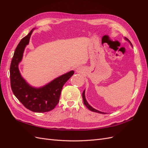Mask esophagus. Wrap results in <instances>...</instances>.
Wrapping results in <instances>:
<instances>
[{
	"instance_id": "34e87169",
	"label": "esophagus",
	"mask_w": 148,
	"mask_h": 148,
	"mask_svg": "<svg viewBox=\"0 0 148 148\" xmlns=\"http://www.w3.org/2000/svg\"><path fill=\"white\" fill-rule=\"evenodd\" d=\"M76 71H77V73H82V71H83V70L82 69H80V68H77V69H76Z\"/></svg>"
}]
</instances>
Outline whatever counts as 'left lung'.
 <instances>
[{
	"instance_id": "1",
	"label": "left lung",
	"mask_w": 148,
	"mask_h": 148,
	"mask_svg": "<svg viewBox=\"0 0 148 148\" xmlns=\"http://www.w3.org/2000/svg\"><path fill=\"white\" fill-rule=\"evenodd\" d=\"M126 39H127V40H128V41L130 42V41L129 40H128L127 38H126ZM130 44H131V42H130ZM84 92H85V90H84V91H83V94H82V96H83V99L84 104L85 106H86V107H87V108H88V109L90 110L91 111H92V112H97V113H100V114H105L104 112H102L99 111V110H96V109H95L92 108V107L88 104V102H87V101H86V98H85Z\"/></svg>"
}]
</instances>
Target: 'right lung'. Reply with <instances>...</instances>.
I'll return each mask as SVG.
<instances>
[{
  "instance_id": "1",
  "label": "right lung",
  "mask_w": 148,
  "mask_h": 148,
  "mask_svg": "<svg viewBox=\"0 0 148 148\" xmlns=\"http://www.w3.org/2000/svg\"><path fill=\"white\" fill-rule=\"evenodd\" d=\"M33 29L18 44L13 54L10 68L11 88L15 97L26 109L34 112H46L53 110L59 102L61 91L65 83L74 74L70 71L42 88H35L21 77L18 64L23 57V51L29 41Z\"/></svg>"
}]
</instances>
